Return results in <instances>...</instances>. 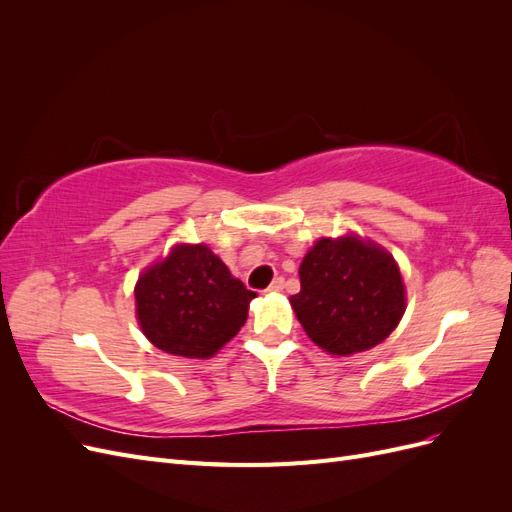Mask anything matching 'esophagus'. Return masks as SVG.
Wrapping results in <instances>:
<instances>
[{
  "instance_id": "1",
  "label": "esophagus",
  "mask_w": 512,
  "mask_h": 512,
  "mask_svg": "<svg viewBox=\"0 0 512 512\" xmlns=\"http://www.w3.org/2000/svg\"><path fill=\"white\" fill-rule=\"evenodd\" d=\"M269 292H280V290H284V277H275V280L271 282V286L267 288Z\"/></svg>"
}]
</instances>
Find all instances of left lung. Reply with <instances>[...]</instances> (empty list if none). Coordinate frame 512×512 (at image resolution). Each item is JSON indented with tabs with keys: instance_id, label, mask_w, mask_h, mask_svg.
Returning <instances> with one entry per match:
<instances>
[{
	"instance_id": "8db88e82",
	"label": "left lung",
	"mask_w": 512,
	"mask_h": 512,
	"mask_svg": "<svg viewBox=\"0 0 512 512\" xmlns=\"http://www.w3.org/2000/svg\"><path fill=\"white\" fill-rule=\"evenodd\" d=\"M290 305L314 344L337 356L382 344L406 312L395 258L356 235L320 239L299 269Z\"/></svg>"
}]
</instances>
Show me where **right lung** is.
Segmentation results:
<instances>
[{
	"instance_id": "1",
	"label": "right lung",
	"mask_w": 512,
	"mask_h": 512,
	"mask_svg": "<svg viewBox=\"0 0 512 512\" xmlns=\"http://www.w3.org/2000/svg\"><path fill=\"white\" fill-rule=\"evenodd\" d=\"M136 318L149 342L185 359H209L239 333L256 292L207 245H175L136 288Z\"/></svg>"
}]
</instances>
